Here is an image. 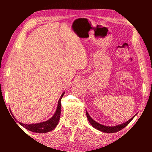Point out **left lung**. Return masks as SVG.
<instances>
[{"instance_id": "left-lung-1", "label": "left lung", "mask_w": 152, "mask_h": 152, "mask_svg": "<svg viewBox=\"0 0 152 152\" xmlns=\"http://www.w3.org/2000/svg\"><path fill=\"white\" fill-rule=\"evenodd\" d=\"M86 116H87V118H88V121L92 125V127H94L95 129H98V130L101 131V132H104V133H115V132H119V131L123 129V128L126 127V126H127L129 124V123L132 121V120L133 119V117H135V116L133 117L132 119L129 120L128 121L123 123V124L116 125V126H113H113H112V127H108V126L101 125V124H100V123L95 121L94 120L92 119V118L90 117V115H88V113L87 111H86Z\"/></svg>"}]
</instances>
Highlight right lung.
Instances as JSON below:
<instances>
[{
	"mask_svg": "<svg viewBox=\"0 0 152 152\" xmlns=\"http://www.w3.org/2000/svg\"><path fill=\"white\" fill-rule=\"evenodd\" d=\"M65 92H63L61 94L60 99H59L58 107L56 109V111L53 116L48 121L45 122L36 123V124H23V123H19V124L25 127L27 129L31 131V132H35V133H47L50 132V131L53 130L55 129L56 126H57L59 120H60V114H61V99Z\"/></svg>",
	"mask_w": 152,
	"mask_h": 152,
	"instance_id": "1",
	"label": "right lung"
}]
</instances>
